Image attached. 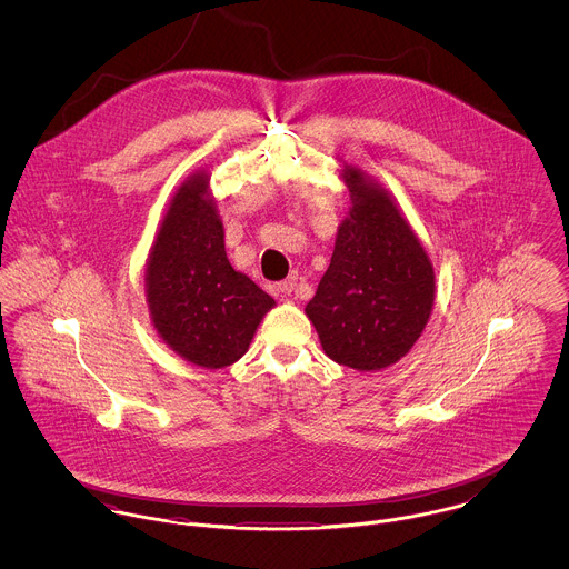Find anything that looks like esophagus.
Here are the masks:
<instances>
[{
    "instance_id": "obj_1",
    "label": "esophagus",
    "mask_w": 569,
    "mask_h": 569,
    "mask_svg": "<svg viewBox=\"0 0 569 569\" xmlns=\"http://www.w3.org/2000/svg\"><path fill=\"white\" fill-rule=\"evenodd\" d=\"M296 278H287V280H282V282H278V291L282 293V296H291L293 291H296Z\"/></svg>"
}]
</instances>
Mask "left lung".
<instances>
[{
    "instance_id": "obj_1",
    "label": "left lung",
    "mask_w": 569,
    "mask_h": 569,
    "mask_svg": "<svg viewBox=\"0 0 569 569\" xmlns=\"http://www.w3.org/2000/svg\"><path fill=\"white\" fill-rule=\"evenodd\" d=\"M352 208L307 316L326 355L355 370L397 363L433 307V267L386 190L357 168L343 174Z\"/></svg>"
}]
</instances>
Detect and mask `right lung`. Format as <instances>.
I'll use <instances>...</instances> for the list:
<instances>
[{
  "label": "right lung",
  "mask_w": 569,
  "mask_h": 569,
  "mask_svg": "<svg viewBox=\"0 0 569 569\" xmlns=\"http://www.w3.org/2000/svg\"><path fill=\"white\" fill-rule=\"evenodd\" d=\"M208 174L172 197L147 264V300L163 341L186 361L223 368L239 361L276 305L228 260Z\"/></svg>",
  "instance_id": "add662e5"
}]
</instances>
